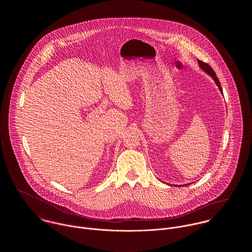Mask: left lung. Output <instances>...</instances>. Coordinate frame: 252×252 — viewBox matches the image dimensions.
I'll return each instance as SVG.
<instances>
[{
    "mask_svg": "<svg viewBox=\"0 0 252 252\" xmlns=\"http://www.w3.org/2000/svg\"><path fill=\"white\" fill-rule=\"evenodd\" d=\"M197 62H198V64H199V66H200V68L203 70L204 72H207L214 80H215V82H216V84L218 86V88H219V91L221 92V94H223V91H222V88H221V85H220V82H219V80H218V78H217V76H216V72L215 71L212 69V67L209 65V64H207V63H205L203 61H201V60H197ZM181 186H183V185H181Z\"/></svg>",
    "mask_w": 252,
    "mask_h": 252,
    "instance_id": "8db88e82",
    "label": "left lung"
}]
</instances>
